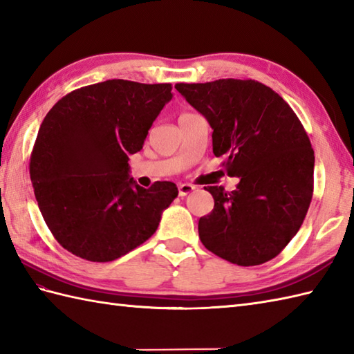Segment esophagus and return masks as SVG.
<instances>
[{
  "mask_svg": "<svg viewBox=\"0 0 354 354\" xmlns=\"http://www.w3.org/2000/svg\"><path fill=\"white\" fill-rule=\"evenodd\" d=\"M192 191H195L194 185H189V183H180L178 185V195H180V197H186V195L191 194Z\"/></svg>",
  "mask_w": 354,
  "mask_h": 354,
  "instance_id": "34e87169",
  "label": "esophagus"
}]
</instances>
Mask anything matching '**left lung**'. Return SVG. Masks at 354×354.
<instances>
[{"instance_id": "1", "label": "left lung", "mask_w": 354, "mask_h": 354, "mask_svg": "<svg viewBox=\"0 0 354 354\" xmlns=\"http://www.w3.org/2000/svg\"><path fill=\"white\" fill-rule=\"evenodd\" d=\"M176 89L210 124L214 154L227 157V174L239 177L232 192L204 187L215 206L198 221L203 245L241 266L271 261L300 230L312 200L315 156L308 133L286 101L256 80Z\"/></svg>"}]
</instances>
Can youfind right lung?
<instances>
[{
  "mask_svg": "<svg viewBox=\"0 0 354 354\" xmlns=\"http://www.w3.org/2000/svg\"><path fill=\"white\" fill-rule=\"evenodd\" d=\"M171 89L101 82L69 92L44 118L30 178L46 225L69 253L112 262L157 230L178 189L172 182L139 186L129 176V156L142 150Z\"/></svg>",
  "mask_w": 354,
  "mask_h": 354,
  "instance_id": "add662e5",
  "label": "right lung"
}]
</instances>
